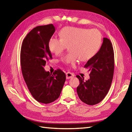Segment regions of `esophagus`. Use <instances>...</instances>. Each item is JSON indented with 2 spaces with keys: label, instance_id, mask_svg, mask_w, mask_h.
<instances>
[{
  "label": "esophagus",
  "instance_id": "obj_1",
  "mask_svg": "<svg viewBox=\"0 0 132 132\" xmlns=\"http://www.w3.org/2000/svg\"><path fill=\"white\" fill-rule=\"evenodd\" d=\"M66 79H71V78H73V77H74V74L70 72H67L66 73Z\"/></svg>",
  "mask_w": 132,
  "mask_h": 132
}]
</instances>
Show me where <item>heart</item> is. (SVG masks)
I'll list each match as a JSON object with an SVG mask.
<instances>
[{"label": "heart", "mask_w": 132, "mask_h": 132, "mask_svg": "<svg viewBox=\"0 0 132 132\" xmlns=\"http://www.w3.org/2000/svg\"><path fill=\"white\" fill-rule=\"evenodd\" d=\"M61 38L49 40L50 51L59 55L69 46L70 52L62 57L66 65H73L80 59L85 61L91 59L99 51L102 43V35L97 29L66 27L60 32Z\"/></svg>", "instance_id": "1"}]
</instances>
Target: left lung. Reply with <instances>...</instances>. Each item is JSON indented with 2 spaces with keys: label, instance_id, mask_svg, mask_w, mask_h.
Masks as SVG:
<instances>
[{
  "label": "left lung",
  "instance_id": "1",
  "mask_svg": "<svg viewBox=\"0 0 132 132\" xmlns=\"http://www.w3.org/2000/svg\"><path fill=\"white\" fill-rule=\"evenodd\" d=\"M89 70L90 79L84 81L79 75L80 84L77 93L82 102L93 105L102 101L109 92L112 82L114 70V54L112 43L103 38L99 51L84 66Z\"/></svg>",
  "mask_w": 132,
  "mask_h": 132
}]
</instances>
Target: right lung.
I'll return each instance as SVG.
<instances>
[{
	"label": "right lung",
	"mask_w": 132,
	"mask_h": 132,
	"mask_svg": "<svg viewBox=\"0 0 132 132\" xmlns=\"http://www.w3.org/2000/svg\"><path fill=\"white\" fill-rule=\"evenodd\" d=\"M55 32L52 24L37 26L23 39L21 50L22 75L28 90L37 101L43 104L59 98L66 80V75L58 69L53 73L44 69L52 59L48 42Z\"/></svg>",
	"instance_id": "right-lung-1"
}]
</instances>
